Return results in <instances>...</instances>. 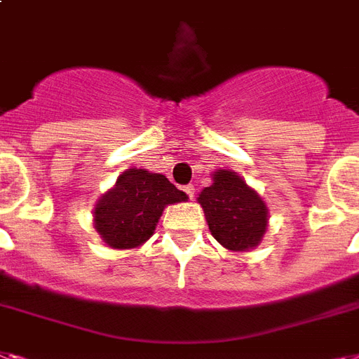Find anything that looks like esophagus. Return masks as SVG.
Segmentation results:
<instances>
[{"label": "esophagus", "mask_w": 359, "mask_h": 359, "mask_svg": "<svg viewBox=\"0 0 359 359\" xmlns=\"http://www.w3.org/2000/svg\"><path fill=\"white\" fill-rule=\"evenodd\" d=\"M184 191H186V195H188L189 199H194V197H195V186L194 184L184 186Z\"/></svg>", "instance_id": "esophagus-1"}]
</instances>
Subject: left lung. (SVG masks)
Returning <instances> with one entry per match:
<instances>
[{"mask_svg": "<svg viewBox=\"0 0 359 359\" xmlns=\"http://www.w3.org/2000/svg\"><path fill=\"white\" fill-rule=\"evenodd\" d=\"M212 179L214 182L197 197L212 236L229 250L255 249L269 221L265 203L234 171L217 170Z\"/></svg>", "mask_w": 359, "mask_h": 359, "instance_id": "obj_1", "label": "left lung"}]
</instances>
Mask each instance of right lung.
I'll list each match as a JSON object with an SVG mask.
<instances>
[{"instance_id": "1", "label": "right lung", "mask_w": 359, "mask_h": 359, "mask_svg": "<svg viewBox=\"0 0 359 359\" xmlns=\"http://www.w3.org/2000/svg\"><path fill=\"white\" fill-rule=\"evenodd\" d=\"M188 199L164 175L145 170H127L116 186L101 195L94 210V226L112 249H134L154 234L168 205Z\"/></svg>"}]
</instances>
